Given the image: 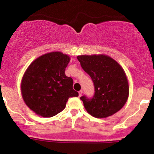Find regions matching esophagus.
<instances>
[{"label": "esophagus", "mask_w": 154, "mask_h": 154, "mask_svg": "<svg viewBox=\"0 0 154 154\" xmlns=\"http://www.w3.org/2000/svg\"><path fill=\"white\" fill-rule=\"evenodd\" d=\"M82 93H83L82 90L79 91V97H81V96H82Z\"/></svg>", "instance_id": "obj_1"}]
</instances>
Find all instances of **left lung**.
Masks as SVG:
<instances>
[{
    "mask_svg": "<svg viewBox=\"0 0 154 154\" xmlns=\"http://www.w3.org/2000/svg\"><path fill=\"white\" fill-rule=\"evenodd\" d=\"M83 69L91 76L94 85L91 99L80 97L87 112L96 118H106L123 107L128 100L129 87L122 67L104 54L77 57Z\"/></svg>",
    "mask_w": 154,
    "mask_h": 154,
    "instance_id": "left-lung-1",
    "label": "left lung"
}]
</instances>
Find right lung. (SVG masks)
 <instances>
[{"label": "right lung", "instance_id": "1", "mask_svg": "<svg viewBox=\"0 0 154 154\" xmlns=\"http://www.w3.org/2000/svg\"><path fill=\"white\" fill-rule=\"evenodd\" d=\"M70 57L60 51L35 60L25 72L21 94L26 106L42 117H52L63 110L68 99L78 97L73 80L65 74Z\"/></svg>", "mask_w": 154, "mask_h": 154}]
</instances>
